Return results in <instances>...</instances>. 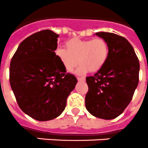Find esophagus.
<instances>
[{
    "mask_svg": "<svg viewBox=\"0 0 148 148\" xmlns=\"http://www.w3.org/2000/svg\"><path fill=\"white\" fill-rule=\"evenodd\" d=\"M85 77H77L78 81H85Z\"/></svg>",
    "mask_w": 148,
    "mask_h": 148,
    "instance_id": "obj_1",
    "label": "esophagus"
}]
</instances>
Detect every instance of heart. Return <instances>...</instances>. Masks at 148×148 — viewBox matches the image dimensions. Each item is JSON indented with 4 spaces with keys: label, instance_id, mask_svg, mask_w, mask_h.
<instances>
[{
    "label": "heart",
    "instance_id": "heart-1",
    "mask_svg": "<svg viewBox=\"0 0 148 148\" xmlns=\"http://www.w3.org/2000/svg\"><path fill=\"white\" fill-rule=\"evenodd\" d=\"M64 46L65 49H56V57L68 72L80 64L77 70L78 74H86L89 71L91 73L99 71L106 64L110 53L108 44L102 38H74L67 40Z\"/></svg>",
    "mask_w": 148,
    "mask_h": 148
}]
</instances>
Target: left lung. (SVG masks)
Masks as SVG:
<instances>
[{"label": "left lung", "mask_w": 148, "mask_h": 148, "mask_svg": "<svg viewBox=\"0 0 148 148\" xmlns=\"http://www.w3.org/2000/svg\"><path fill=\"white\" fill-rule=\"evenodd\" d=\"M95 34L106 40L110 53L105 66L86 78L89 87L86 108L95 117L112 120L123 112L132 99L138 84L139 61L123 37L109 32Z\"/></svg>", "instance_id": "1"}]
</instances>
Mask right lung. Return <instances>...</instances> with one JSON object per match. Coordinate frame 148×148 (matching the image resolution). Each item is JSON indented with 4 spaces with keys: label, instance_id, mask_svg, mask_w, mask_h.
Wrapping results in <instances>:
<instances>
[{
    "label": "right lung",
    "instance_id": "right-lung-1",
    "mask_svg": "<svg viewBox=\"0 0 148 148\" xmlns=\"http://www.w3.org/2000/svg\"><path fill=\"white\" fill-rule=\"evenodd\" d=\"M59 34L43 30L19 44L10 67V83L21 110L38 121L56 118L77 80L56 59Z\"/></svg>",
    "mask_w": 148,
    "mask_h": 148
}]
</instances>
